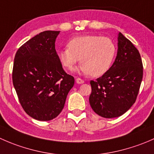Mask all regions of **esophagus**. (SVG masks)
I'll return each instance as SVG.
<instances>
[{"label": "esophagus", "mask_w": 154, "mask_h": 154, "mask_svg": "<svg viewBox=\"0 0 154 154\" xmlns=\"http://www.w3.org/2000/svg\"><path fill=\"white\" fill-rule=\"evenodd\" d=\"M76 82L78 84H82V83H84V80H82L81 78H79V77H76Z\"/></svg>", "instance_id": "obj_1"}]
</instances>
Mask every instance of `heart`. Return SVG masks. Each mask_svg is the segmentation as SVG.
Here are the masks:
<instances>
[{
    "label": "heart",
    "mask_w": 154,
    "mask_h": 154,
    "mask_svg": "<svg viewBox=\"0 0 154 154\" xmlns=\"http://www.w3.org/2000/svg\"><path fill=\"white\" fill-rule=\"evenodd\" d=\"M116 53V44L111 38L88 35L71 38L68 47L58 51V57L68 69L73 68L80 60L82 72L91 77H99L111 67Z\"/></svg>",
    "instance_id": "obj_1"
}]
</instances>
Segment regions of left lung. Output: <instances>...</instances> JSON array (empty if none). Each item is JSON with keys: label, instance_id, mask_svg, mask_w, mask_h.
Listing matches in <instances>:
<instances>
[{"label": "left lung", "instance_id": "8db88e82", "mask_svg": "<svg viewBox=\"0 0 154 154\" xmlns=\"http://www.w3.org/2000/svg\"><path fill=\"white\" fill-rule=\"evenodd\" d=\"M118 41L112 66L103 76L90 81L91 109L106 119L119 117L133 106L143 77V65L137 48L121 32Z\"/></svg>", "mask_w": 154, "mask_h": 154}]
</instances>
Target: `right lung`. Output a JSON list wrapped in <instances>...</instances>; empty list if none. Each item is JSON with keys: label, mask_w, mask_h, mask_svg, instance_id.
I'll list each match as a JSON object with an SVG mask.
<instances>
[{"label": "right lung", "mask_w": 154, "mask_h": 154, "mask_svg": "<svg viewBox=\"0 0 154 154\" xmlns=\"http://www.w3.org/2000/svg\"><path fill=\"white\" fill-rule=\"evenodd\" d=\"M59 33L40 32L18 48L14 59L12 83L18 100L25 112L38 121L59 116L74 84L56 51Z\"/></svg>", "instance_id": "add662e5"}]
</instances>
